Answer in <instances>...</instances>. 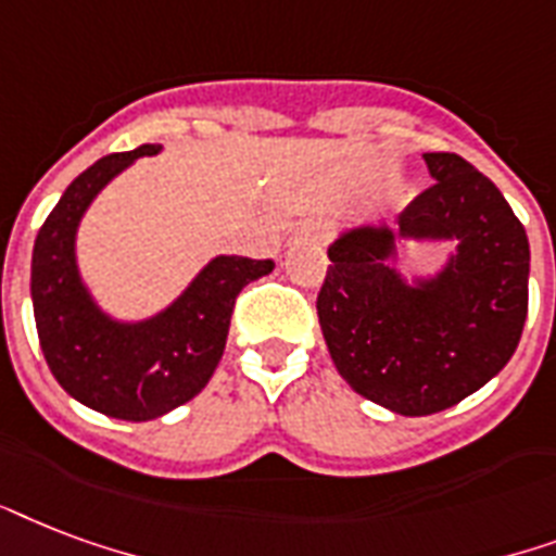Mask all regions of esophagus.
<instances>
[{
  "instance_id": "1",
  "label": "esophagus",
  "mask_w": 556,
  "mask_h": 556,
  "mask_svg": "<svg viewBox=\"0 0 556 556\" xmlns=\"http://www.w3.org/2000/svg\"><path fill=\"white\" fill-rule=\"evenodd\" d=\"M330 235H333V229H330V223H325V219H309V223H304V226L295 231V238L307 240V243H316V247H325L327 240H330Z\"/></svg>"
}]
</instances>
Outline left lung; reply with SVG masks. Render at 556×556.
<instances>
[{
    "instance_id": "8db88e82",
    "label": "left lung",
    "mask_w": 556,
    "mask_h": 556,
    "mask_svg": "<svg viewBox=\"0 0 556 556\" xmlns=\"http://www.w3.org/2000/svg\"><path fill=\"white\" fill-rule=\"evenodd\" d=\"M434 185L394 226L363 223L327 247L318 325L342 380L377 406L424 417L462 403L514 356L528 316L525 226L488 176L424 153ZM455 242L432 276L388 261L400 242Z\"/></svg>"
}]
</instances>
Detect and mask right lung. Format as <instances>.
<instances>
[{"instance_id":"obj_1","label":"right lung","mask_w":556,"mask_h":556,"mask_svg":"<svg viewBox=\"0 0 556 556\" xmlns=\"http://www.w3.org/2000/svg\"><path fill=\"white\" fill-rule=\"evenodd\" d=\"M141 144L86 167L34 240L31 301L37 337L68 397L118 420H153L197 397L226 351L235 299L275 269L273 261L217 255L156 316L124 321L94 301L77 266V229L94 197L141 156Z\"/></svg>"}]
</instances>
